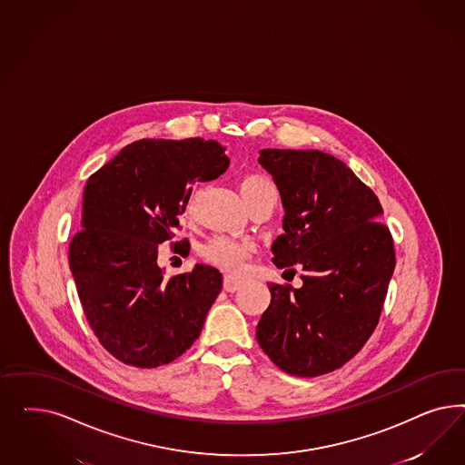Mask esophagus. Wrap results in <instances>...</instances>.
Returning <instances> with one entry per match:
<instances>
[{
  "label": "esophagus",
  "mask_w": 465,
  "mask_h": 465,
  "mask_svg": "<svg viewBox=\"0 0 465 465\" xmlns=\"http://www.w3.org/2000/svg\"><path fill=\"white\" fill-rule=\"evenodd\" d=\"M242 282H243L242 278H235V276L226 274L225 278H223V288H225L226 292H237L240 286H242Z\"/></svg>",
  "instance_id": "esophagus-1"
}]
</instances>
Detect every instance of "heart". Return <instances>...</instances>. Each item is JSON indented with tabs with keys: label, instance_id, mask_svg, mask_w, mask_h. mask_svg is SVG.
Instances as JSON below:
<instances>
[{
	"label": "heart",
	"instance_id": "obj_1",
	"mask_svg": "<svg viewBox=\"0 0 465 465\" xmlns=\"http://www.w3.org/2000/svg\"><path fill=\"white\" fill-rule=\"evenodd\" d=\"M266 189H274L268 177L264 175H247L242 183L240 191L245 201H251L252 197L264 193ZM196 203V194H191L185 208L187 213L193 212ZM252 242L247 239H237V237H228V235H216L212 240H208L203 249H201V257L210 262L216 268L223 269L226 272H240L247 259L252 253Z\"/></svg>",
	"mask_w": 465,
	"mask_h": 465
}]
</instances>
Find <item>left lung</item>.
I'll list each match as a JSON object with an SVG mask.
<instances>
[{
    "instance_id": "obj_1",
    "label": "left lung",
    "mask_w": 465,
    "mask_h": 465,
    "mask_svg": "<svg viewBox=\"0 0 465 465\" xmlns=\"http://www.w3.org/2000/svg\"><path fill=\"white\" fill-rule=\"evenodd\" d=\"M282 196L284 233L272 262L300 266L302 286L269 284L255 336L282 371L319 377L350 361L379 324L395 268L394 240L375 193L319 150H261Z\"/></svg>"
}]
</instances>
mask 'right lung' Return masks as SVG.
Instances as JSON below:
<instances>
[{"instance_id":"1","label":"right lung","mask_w":465,"mask_h":465,"mask_svg":"<svg viewBox=\"0 0 465 465\" xmlns=\"http://www.w3.org/2000/svg\"><path fill=\"white\" fill-rule=\"evenodd\" d=\"M225 150L201 138L134 141L86 181L71 272L92 331L126 365L155 368L179 358L222 292L218 269L196 264L165 278L156 259L158 245L179 228L193 183L228 169Z\"/></svg>"}]
</instances>
